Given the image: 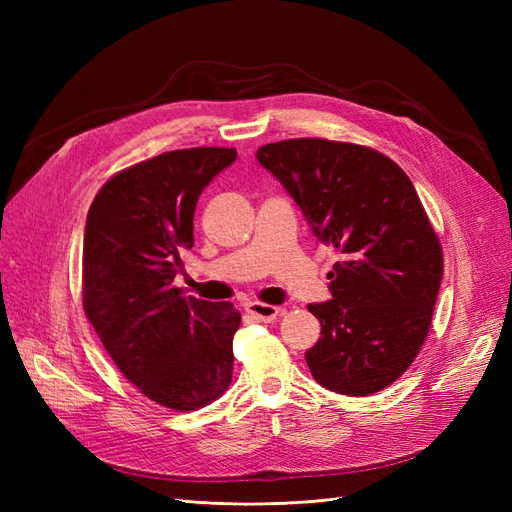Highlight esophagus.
Segmentation results:
<instances>
[{
    "label": "esophagus",
    "mask_w": 512,
    "mask_h": 512,
    "mask_svg": "<svg viewBox=\"0 0 512 512\" xmlns=\"http://www.w3.org/2000/svg\"><path fill=\"white\" fill-rule=\"evenodd\" d=\"M245 309H247V314L254 316V318L260 320V322H271V320H275L277 316H280V312H282L280 307L269 305V303H260V301L247 303Z\"/></svg>",
    "instance_id": "obj_1"
}]
</instances>
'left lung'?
<instances>
[{
    "instance_id": "1",
    "label": "left lung",
    "mask_w": 512,
    "mask_h": 512,
    "mask_svg": "<svg viewBox=\"0 0 512 512\" xmlns=\"http://www.w3.org/2000/svg\"><path fill=\"white\" fill-rule=\"evenodd\" d=\"M314 237L342 254L333 299L307 305L322 327L305 352L314 380L348 397L393 384L421 352L442 282V245L412 181L384 153L327 138L262 145Z\"/></svg>"
}]
</instances>
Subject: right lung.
I'll list each match as a JSON object with an SVG mask.
<instances>
[{"label":"right lung","mask_w":512,"mask_h":512,"mask_svg":"<svg viewBox=\"0 0 512 512\" xmlns=\"http://www.w3.org/2000/svg\"><path fill=\"white\" fill-rule=\"evenodd\" d=\"M237 149L192 147L119 170L87 213L83 309L117 369L156 404L192 412L232 380L235 305L183 297L179 252L194 245V209Z\"/></svg>","instance_id":"obj_1"}]
</instances>
